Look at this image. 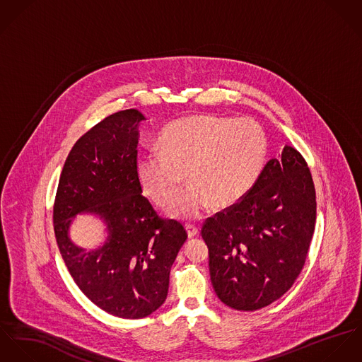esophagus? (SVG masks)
I'll return each instance as SVG.
<instances>
[{
  "instance_id": "obj_1",
  "label": "esophagus",
  "mask_w": 362,
  "mask_h": 362,
  "mask_svg": "<svg viewBox=\"0 0 362 362\" xmlns=\"http://www.w3.org/2000/svg\"><path fill=\"white\" fill-rule=\"evenodd\" d=\"M186 232H187L189 239H192V238H194V236L199 235V228H197L196 225H193V223H187V225H186Z\"/></svg>"
}]
</instances>
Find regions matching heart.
Masks as SVG:
<instances>
[{
	"label": "heart",
	"mask_w": 362,
	"mask_h": 362,
	"mask_svg": "<svg viewBox=\"0 0 362 362\" xmlns=\"http://www.w3.org/2000/svg\"><path fill=\"white\" fill-rule=\"evenodd\" d=\"M158 154L136 160V177L143 194L165 206L185 185L190 187L168 214L189 219L212 204L226 209L243 200L257 185L267 161L264 129L252 119L194 115L169 123L158 137Z\"/></svg>",
	"instance_id": "obj_1"
}]
</instances>
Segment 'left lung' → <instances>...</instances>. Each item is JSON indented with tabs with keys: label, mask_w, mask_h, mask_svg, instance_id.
I'll list each match as a JSON object with an SVG mask.
<instances>
[{
	"label": "left lung",
	"mask_w": 362,
	"mask_h": 362,
	"mask_svg": "<svg viewBox=\"0 0 362 362\" xmlns=\"http://www.w3.org/2000/svg\"><path fill=\"white\" fill-rule=\"evenodd\" d=\"M315 219L311 172L296 148L284 146L252 190L201 229L218 298L239 311L281 298L304 267Z\"/></svg>",
	"instance_id": "1"
}]
</instances>
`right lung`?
Instances as JSON below:
<instances>
[{"label":"right lung","mask_w":362,"mask_h":362,"mask_svg":"<svg viewBox=\"0 0 362 362\" xmlns=\"http://www.w3.org/2000/svg\"><path fill=\"white\" fill-rule=\"evenodd\" d=\"M146 117L124 110L97 123L71 150L54 204L59 252L86 297L105 313L144 318L166 300L170 267L187 239L185 228L161 219L136 177L139 126ZM106 226V239L84 249L69 233L78 214Z\"/></svg>","instance_id":"1"}]
</instances>
